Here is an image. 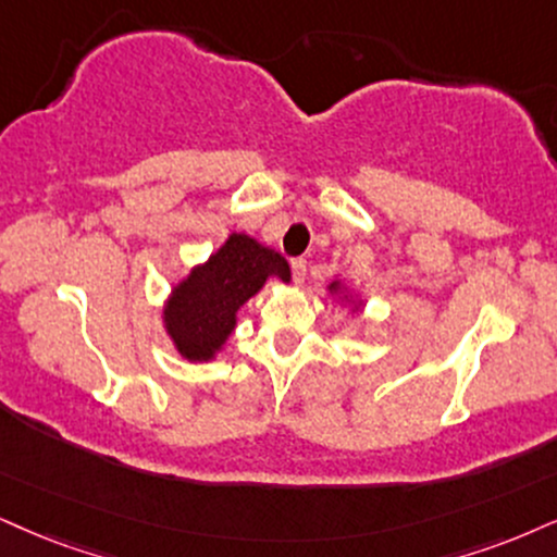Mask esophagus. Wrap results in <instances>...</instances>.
<instances>
[{
  "label": "esophagus",
  "mask_w": 557,
  "mask_h": 557,
  "mask_svg": "<svg viewBox=\"0 0 557 557\" xmlns=\"http://www.w3.org/2000/svg\"><path fill=\"white\" fill-rule=\"evenodd\" d=\"M292 276H294V281H297V284L305 281V276H307V260L305 258H294L292 260Z\"/></svg>",
  "instance_id": "34e87169"
}]
</instances>
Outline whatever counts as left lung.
<instances>
[{"instance_id":"obj_1","label":"left lung","mask_w":557,"mask_h":557,"mask_svg":"<svg viewBox=\"0 0 557 557\" xmlns=\"http://www.w3.org/2000/svg\"><path fill=\"white\" fill-rule=\"evenodd\" d=\"M335 286H338V284H333V289H335Z\"/></svg>"}]
</instances>
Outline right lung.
Wrapping results in <instances>:
<instances>
[{
  "instance_id": "1",
  "label": "right lung",
  "mask_w": 557,
  "mask_h": 557,
  "mask_svg": "<svg viewBox=\"0 0 557 557\" xmlns=\"http://www.w3.org/2000/svg\"><path fill=\"white\" fill-rule=\"evenodd\" d=\"M268 276L289 281V263L247 235H232L224 247L196 268L173 292L164 322L177 351L190 361H209L235 331L237 310Z\"/></svg>"
}]
</instances>
